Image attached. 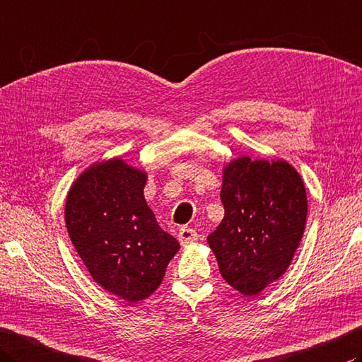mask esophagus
Here are the masks:
<instances>
[{
	"label": "esophagus",
	"mask_w": 362,
	"mask_h": 362,
	"mask_svg": "<svg viewBox=\"0 0 362 362\" xmlns=\"http://www.w3.org/2000/svg\"><path fill=\"white\" fill-rule=\"evenodd\" d=\"M197 240V232L191 228H182L179 230V242L182 246H187Z\"/></svg>",
	"instance_id": "obj_1"
}]
</instances>
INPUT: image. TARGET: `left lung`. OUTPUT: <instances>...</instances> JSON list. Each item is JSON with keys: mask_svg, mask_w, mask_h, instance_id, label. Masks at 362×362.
Masks as SVG:
<instances>
[{"mask_svg": "<svg viewBox=\"0 0 362 362\" xmlns=\"http://www.w3.org/2000/svg\"><path fill=\"white\" fill-rule=\"evenodd\" d=\"M224 218L207 242L219 273L242 295L260 293L287 272L308 216L301 175L284 160H232L223 169Z\"/></svg>", "mask_w": 362, "mask_h": 362, "instance_id": "left-lung-1", "label": "left lung"}]
</instances>
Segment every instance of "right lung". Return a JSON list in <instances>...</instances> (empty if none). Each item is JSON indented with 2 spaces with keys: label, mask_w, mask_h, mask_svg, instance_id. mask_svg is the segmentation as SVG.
Returning a JSON list of instances; mask_svg holds the SVG:
<instances>
[{
  "label": "right lung",
  "mask_w": 362,
  "mask_h": 362,
  "mask_svg": "<svg viewBox=\"0 0 362 362\" xmlns=\"http://www.w3.org/2000/svg\"><path fill=\"white\" fill-rule=\"evenodd\" d=\"M147 173L112 158L78 175L66 202V226L98 286L136 303L153 293L180 250L144 199Z\"/></svg>",
  "instance_id": "right-lung-1"
}]
</instances>
